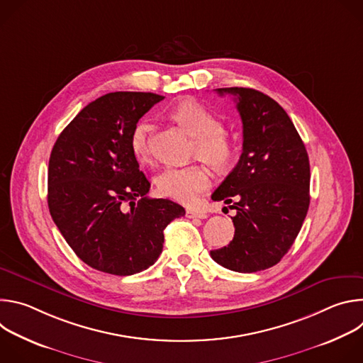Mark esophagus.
I'll list each match as a JSON object with an SVG mask.
<instances>
[{
	"instance_id": "34e87169",
	"label": "esophagus",
	"mask_w": 363,
	"mask_h": 363,
	"mask_svg": "<svg viewBox=\"0 0 363 363\" xmlns=\"http://www.w3.org/2000/svg\"><path fill=\"white\" fill-rule=\"evenodd\" d=\"M186 217L188 218H199V220H205L206 216L205 213H199V211H195V210H186Z\"/></svg>"
}]
</instances>
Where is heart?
<instances>
[{
	"instance_id": "1",
	"label": "heart",
	"mask_w": 363,
	"mask_h": 363,
	"mask_svg": "<svg viewBox=\"0 0 363 363\" xmlns=\"http://www.w3.org/2000/svg\"><path fill=\"white\" fill-rule=\"evenodd\" d=\"M172 118L196 138L194 155L214 168L228 165L234 155V143L223 129L221 119L202 103L184 100L172 109ZM152 125L142 119L135 123L129 145L135 158L146 162L150 158ZM211 175L202 165L169 167L158 174L157 188L164 195L181 203H194L210 188Z\"/></svg>"
}]
</instances>
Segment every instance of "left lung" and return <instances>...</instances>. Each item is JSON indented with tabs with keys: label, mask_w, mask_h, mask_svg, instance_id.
<instances>
[{
	"label": "left lung",
	"mask_w": 363,
	"mask_h": 363,
	"mask_svg": "<svg viewBox=\"0 0 363 363\" xmlns=\"http://www.w3.org/2000/svg\"><path fill=\"white\" fill-rule=\"evenodd\" d=\"M233 94L242 121V153L213 199L231 203L233 241L213 260L238 273L276 266L293 245L310 203V165L304 143L286 111L270 96L247 87Z\"/></svg>",
	"instance_id": "obj_1"
}]
</instances>
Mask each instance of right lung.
I'll return each mask as SVG.
<instances>
[{
    "mask_svg": "<svg viewBox=\"0 0 363 363\" xmlns=\"http://www.w3.org/2000/svg\"><path fill=\"white\" fill-rule=\"evenodd\" d=\"M164 96L108 93L89 103L57 138L48 161V210L76 255L94 270L130 276L158 260L164 230L184 206L149 198L129 136Z\"/></svg>",
    "mask_w": 363,
    "mask_h": 363,
    "instance_id": "add662e5",
    "label": "right lung"
}]
</instances>
